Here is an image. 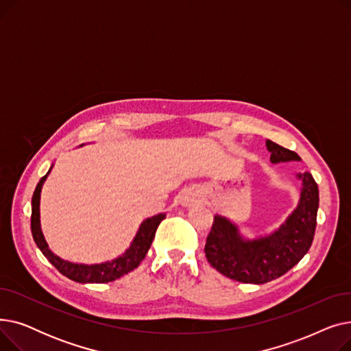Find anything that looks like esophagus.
<instances>
[{"instance_id": "1", "label": "esophagus", "mask_w": 351, "mask_h": 351, "mask_svg": "<svg viewBox=\"0 0 351 351\" xmlns=\"http://www.w3.org/2000/svg\"><path fill=\"white\" fill-rule=\"evenodd\" d=\"M195 197H196L195 193H192V192H191V193H186L185 196L182 197V205H183V206H189L191 204H193V202H195Z\"/></svg>"}]
</instances>
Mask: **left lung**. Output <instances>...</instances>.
I'll list each match as a JSON object with an SVG mask.
<instances>
[{
  "mask_svg": "<svg viewBox=\"0 0 351 351\" xmlns=\"http://www.w3.org/2000/svg\"><path fill=\"white\" fill-rule=\"evenodd\" d=\"M266 147L271 163L300 160L296 152L269 139ZM296 178L302 182L298 206L270 233L249 239L233 220L215 215L205 253L217 271L236 282L263 285L280 278L303 259L316 232L319 188L308 172L296 173Z\"/></svg>",
  "mask_w": 351,
  "mask_h": 351,
  "instance_id": "left-lung-1",
  "label": "left lung"
}]
</instances>
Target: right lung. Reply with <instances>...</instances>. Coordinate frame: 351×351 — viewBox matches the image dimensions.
I'll use <instances>...</instances> for the list:
<instances>
[{
  "mask_svg": "<svg viewBox=\"0 0 351 351\" xmlns=\"http://www.w3.org/2000/svg\"><path fill=\"white\" fill-rule=\"evenodd\" d=\"M84 146V145H81ZM53 163L51 165L49 171L47 172L45 176H43L36 185L34 195H32V202H31V232L32 237L38 246V249L43 252V254L47 257V259L57 267L64 276H66L68 279L78 282V283H108V282H114L119 278H122L123 274L132 271L139 266V263L145 259V256L149 250L155 232L159 226V223L165 219V213H158L155 216L146 217L143 222L139 225V229L134 237V241L129 245V247L119 254L118 257L112 261H106L102 263H94V265H85V263H73L69 261L62 259V257L55 254L47 241L44 237V233L41 230V220H40V200H41V191L43 185L45 183L48 175L51 173Z\"/></svg>",
  "mask_w": 351,
  "mask_h": 351,
  "instance_id": "1",
  "label": "right lung"
}]
</instances>
